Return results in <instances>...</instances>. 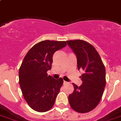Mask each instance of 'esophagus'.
Masks as SVG:
<instances>
[{
  "instance_id": "34e87169",
  "label": "esophagus",
  "mask_w": 121,
  "mask_h": 121,
  "mask_svg": "<svg viewBox=\"0 0 121 121\" xmlns=\"http://www.w3.org/2000/svg\"><path fill=\"white\" fill-rule=\"evenodd\" d=\"M63 84H68V82H67V81H64V82H63Z\"/></svg>"
}]
</instances>
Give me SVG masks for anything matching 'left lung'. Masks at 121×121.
I'll list each match as a JSON object with an SVG mask.
<instances>
[{
    "instance_id": "left-lung-1",
    "label": "left lung",
    "mask_w": 121,
    "mask_h": 121,
    "mask_svg": "<svg viewBox=\"0 0 121 121\" xmlns=\"http://www.w3.org/2000/svg\"><path fill=\"white\" fill-rule=\"evenodd\" d=\"M77 59L82 84H73L74 90L69 95L72 109L78 113H87L94 109L99 103L105 86V69L99 55L93 46L81 40L67 41Z\"/></svg>"
}]
</instances>
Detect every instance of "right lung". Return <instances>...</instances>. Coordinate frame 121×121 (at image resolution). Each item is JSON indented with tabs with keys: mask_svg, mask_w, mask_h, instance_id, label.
<instances>
[{
	"mask_svg": "<svg viewBox=\"0 0 121 121\" xmlns=\"http://www.w3.org/2000/svg\"><path fill=\"white\" fill-rule=\"evenodd\" d=\"M66 42L44 40L35 44L25 55L19 69V84L23 97L34 110L44 112L54 105L63 83L62 78L48 75L53 55Z\"/></svg>",
	"mask_w": 121,
	"mask_h": 121,
	"instance_id": "1",
	"label": "right lung"
}]
</instances>
